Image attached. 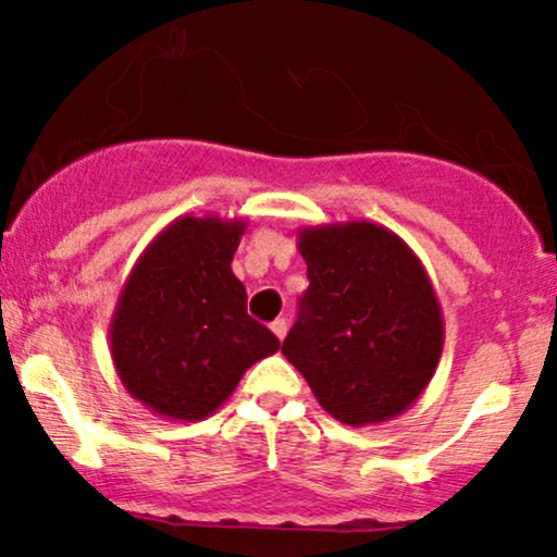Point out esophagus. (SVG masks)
<instances>
[{
  "label": "esophagus",
  "mask_w": 557,
  "mask_h": 557,
  "mask_svg": "<svg viewBox=\"0 0 557 557\" xmlns=\"http://www.w3.org/2000/svg\"><path fill=\"white\" fill-rule=\"evenodd\" d=\"M272 332L280 337V341H285V335H287V319H285V317L274 319V322H272Z\"/></svg>",
  "instance_id": "1"
}]
</instances>
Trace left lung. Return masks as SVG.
Segmentation results:
<instances>
[{
  "label": "left lung",
  "instance_id": "1",
  "mask_svg": "<svg viewBox=\"0 0 557 557\" xmlns=\"http://www.w3.org/2000/svg\"><path fill=\"white\" fill-rule=\"evenodd\" d=\"M298 251L309 290L285 359L343 424L395 419L443 356V309L424 264L400 235L367 220L300 227Z\"/></svg>",
  "mask_w": 557,
  "mask_h": 557
}]
</instances>
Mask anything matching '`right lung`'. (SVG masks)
I'll return each mask as SVG.
<instances>
[{
	"label": "right lung",
	"instance_id": "add662e5",
	"mask_svg": "<svg viewBox=\"0 0 557 557\" xmlns=\"http://www.w3.org/2000/svg\"><path fill=\"white\" fill-rule=\"evenodd\" d=\"M243 220L185 214L144 248L110 322L120 382L149 411L201 421L235 393L248 367L280 341L246 314L233 274Z\"/></svg>",
	"mask_w": 557,
	"mask_h": 557
}]
</instances>
